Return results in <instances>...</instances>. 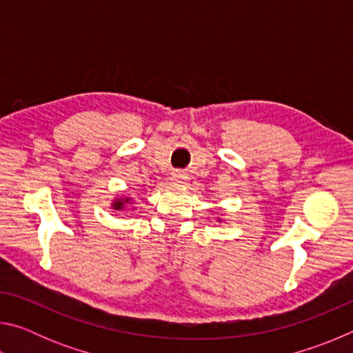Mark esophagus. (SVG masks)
Instances as JSON below:
<instances>
[{
    "label": "esophagus",
    "mask_w": 353,
    "mask_h": 353,
    "mask_svg": "<svg viewBox=\"0 0 353 353\" xmlns=\"http://www.w3.org/2000/svg\"><path fill=\"white\" fill-rule=\"evenodd\" d=\"M185 179H187V174H185V172L181 171V170H176V171L171 172V182L172 183L181 185V183L185 182Z\"/></svg>",
    "instance_id": "1"
}]
</instances>
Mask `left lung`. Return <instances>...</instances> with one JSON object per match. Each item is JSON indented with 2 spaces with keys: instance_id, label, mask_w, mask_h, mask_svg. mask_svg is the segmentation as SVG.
<instances>
[{
  "instance_id": "8db88e82",
  "label": "left lung",
  "mask_w": 353,
  "mask_h": 353,
  "mask_svg": "<svg viewBox=\"0 0 353 353\" xmlns=\"http://www.w3.org/2000/svg\"><path fill=\"white\" fill-rule=\"evenodd\" d=\"M218 221H221V219H218Z\"/></svg>"
}]
</instances>
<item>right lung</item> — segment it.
<instances>
[{
	"label": "right lung",
	"instance_id": "1",
	"mask_svg": "<svg viewBox=\"0 0 353 353\" xmlns=\"http://www.w3.org/2000/svg\"><path fill=\"white\" fill-rule=\"evenodd\" d=\"M129 205H132V199L130 198H115L112 201L110 208H113V210H124Z\"/></svg>",
	"mask_w": 353,
	"mask_h": 353
}]
</instances>
